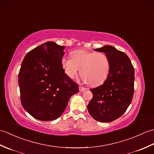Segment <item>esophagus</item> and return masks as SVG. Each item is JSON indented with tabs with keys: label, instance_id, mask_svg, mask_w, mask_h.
<instances>
[{
	"label": "esophagus",
	"instance_id": "34e87169",
	"mask_svg": "<svg viewBox=\"0 0 154 154\" xmlns=\"http://www.w3.org/2000/svg\"><path fill=\"white\" fill-rule=\"evenodd\" d=\"M85 90H86L85 88H84L83 87H81V86L79 87V91H80V92L82 93V92H83V91H85Z\"/></svg>",
	"mask_w": 154,
	"mask_h": 154
}]
</instances>
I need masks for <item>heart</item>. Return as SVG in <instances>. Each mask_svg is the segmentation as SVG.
I'll list each match as a JSON object with an SVG mask.
<instances>
[{
    "label": "heart",
    "instance_id": "1",
    "mask_svg": "<svg viewBox=\"0 0 154 154\" xmlns=\"http://www.w3.org/2000/svg\"><path fill=\"white\" fill-rule=\"evenodd\" d=\"M71 58L63 57L61 59V66L71 79L76 76L81 68V80L84 83H89L91 86L99 85L105 80L110 67L106 54L75 50L71 53Z\"/></svg>",
    "mask_w": 154,
    "mask_h": 154
}]
</instances>
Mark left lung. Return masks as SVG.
Here are the masks:
<instances>
[{
    "mask_svg": "<svg viewBox=\"0 0 154 154\" xmlns=\"http://www.w3.org/2000/svg\"><path fill=\"white\" fill-rule=\"evenodd\" d=\"M109 58V75L103 85L90 91L93 99L87 106L94 120L110 122L126 112L132 102L134 87V69L128 55L111 45L95 49Z\"/></svg>",
    "mask_w": 154,
    "mask_h": 154,
    "instance_id": "left-lung-1",
    "label": "left lung"
}]
</instances>
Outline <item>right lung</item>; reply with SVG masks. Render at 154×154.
Listing matches in <instances>:
<instances>
[{"instance_id":"obj_1","label":"right lung","mask_w":154,"mask_h":154,"mask_svg":"<svg viewBox=\"0 0 154 154\" xmlns=\"http://www.w3.org/2000/svg\"><path fill=\"white\" fill-rule=\"evenodd\" d=\"M65 46L47 42L26 55L18 74L23 108L42 121L57 119L71 97L79 92L78 85L61 66Z\"/></svg>"}]
</instances>
